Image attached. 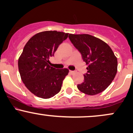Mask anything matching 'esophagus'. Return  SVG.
I'll return each mask as SVG.
<instances>
[{"label": "esophagus", "instance_id": "obj_1", "mask_svg": "<svg viewBox=\"0 0 133 133\" xmlns=\"http://www.w3.org/2000/svg\"><path fill=\"white\" fill-rule=\"evenodd\" d=\"M69 72L71 73V74H74V73H75V71H69Z\"/></svg>", "mask_w": 133, "mask_h": 133}]
</instances>
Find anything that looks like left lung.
Wrapping results in <instances>:
<instances>
[{
  "label": "left lung",
  "mask_w": 133,
  "mask_h": 133,
  "mask_svg": "<svg viewBox=\"0 0 133 133\" xmlns=\"http://www.w3.org/2000/svg\"><path fill=\"white\" fill-rule=\"evenodd\" d=\"M71 43L88 64L84 80L77 88L88 95H96L108 88L117 73V61L111 47L98 38L89 34H71Z\"/></svg>",
  "instance_id": "8db88e82"
}]
</instances>
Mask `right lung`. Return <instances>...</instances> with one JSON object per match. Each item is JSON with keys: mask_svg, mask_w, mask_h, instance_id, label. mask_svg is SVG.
<instances>
[{"mask_svg": "<svg viewBox=\"0 0 133 133\" xmlns=\"http://www.w3.org/2000/svg\"><path fill=\"white\" fill-rule=\"evenodd\" d=\"M68 34L56 30L42 32L30 38L24 47L18 61L20 75L27 89L37 97L51 98L61 89L69 70L51 67L49 59Z\"/></svg>", "mask_w": 133, "mask_h": 133, "instance_id": "add662e5", "label": "right lung"}]
</instances>
